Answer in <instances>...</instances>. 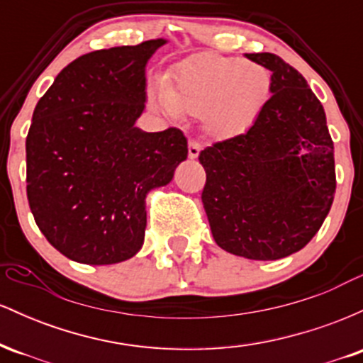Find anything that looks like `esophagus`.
Here are the masks:
<instances>
[{
	"label": "esophagus",
	"mask_w": 363,
	"mask_h": 363,
	"mask_svg": "<svg viewBox=\"0 0 363 363\" xmlns=\"http://www.w3.org/2000/svg\"><path fill=\"white\" fill-rule=\"evenodd\" d=\"M199 152H201V145L196 140H189V145H187V155H189L191 160H194V158L199 155Z\"/></svg>",
	"instance_id": "esophagus-1"
}]
</instances>
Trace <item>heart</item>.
I'll list each match as a JSON object with an SVG mask.
<instances>
[{
  "label": "heart",
  "instance_id": "1",
  "mask_svg": "<svg viewBox=\"0 0 363 363\" xmlns=\"http://www.w3.org/2000/svg\"><path fill=\"white\" fill-rule=\"evenodd\" d=\"M272 91L264 66L222 54H199L182 62L170 83L158 80L155 101L170 118L201 116L210 135H242L259 118Z\"/></svg>",
  "mask_w": 363,
  "mask_h": 363
}]
</instances>
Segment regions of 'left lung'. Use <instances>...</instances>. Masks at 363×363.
<instances>
[{"instance_id": "8db88e82", "label": "left lung", "mask_w": 363, "mask_h": 363, "mask_svg": "<svg viewBox=\"0 0 363 363\" xmlns=\"http://www.w3.org/2000/svg\"><path fill=\"white\" fill-rule=\"evenodd\" d=\"M245 57L272 72V97L247 133L199 153L201 199L220 247L273 261L306 247L331 210L335 147L306 78L277 54Z\"/></svg>"}]
</instances>
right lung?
Returning a JSON list of instances; mask_svg holds the SVG:
<instances>
[{"mask_svg":"<svg viewBox=\"0 0 363 363\" xmlns=\"http://www.w3.org/2000/svg\"><path fill=\"white\" fill-rule=\"evenodd\" d=\"M165 39L101 49L69 62L37 102L27 136V198L37 227L83 264L140 251L145 199L187 158L181 129L147 133V65Z\"/></svg>","mask_w":363,"mask_h":363,"instance_id":"right-lung-1","label":"right lung"}]
</instances>
